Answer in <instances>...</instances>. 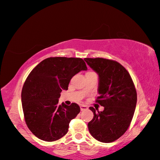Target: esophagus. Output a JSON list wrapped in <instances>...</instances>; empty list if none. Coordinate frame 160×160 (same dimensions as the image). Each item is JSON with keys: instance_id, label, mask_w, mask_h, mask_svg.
<instances>
[{"instance_id": "obj_1", "label": "esophagus", "mask_w": 160, "mask_h": 160, "mask_svg": "<svg viewBox=\"0 0 160 160\" xmlns=\"http://www.w3.org/2000/svg\"><path fill=\"white\" fill-rule=\"evenodd\" d=\"M88 109V107H87L86 105H81L80 106V110H81V111H83V110H86Z\"/></svg>"}]
</instances>
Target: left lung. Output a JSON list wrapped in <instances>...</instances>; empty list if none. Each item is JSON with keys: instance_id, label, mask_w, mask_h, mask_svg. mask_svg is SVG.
<instances>
[{"instance_id": "left-lung-1", "label": "left lung", "mask_w": 160, "mask_h": 160, "mask_svg": "<svg viewBox=\"0 0 160 160\" xmlns=\"http://www.w3.org/2000/svg\"><path fill=\"white\" fill-rule=\"evenodd\" d=\"M99 74V96L96 102L103 106L102 112H93L88 123L91 135L102 142L118 140L128 129L137 103V91L128 71L116 61L102 58L84 59Z\"/></svg>"}]
</instances>
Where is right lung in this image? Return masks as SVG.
<instances>
[{"mask_svg":"<svg viewBox=\"0 0 160 160\" xmlns=\"http://www.w3.org/2000/svg\"><path fill=\"white\" fill-rule=\"evenodd\" d=\"M80 58L50 57L30 72L22 89L21 99L27 127L44 141L58 140L67 133L69 123L80 111L76 103L58 104L62 90H67L71 79L86 70Z\"/></svg>","mask_w":160,"mask_h":160,"instance_id":"add662e5","label":"right lung"}]
</instances>
